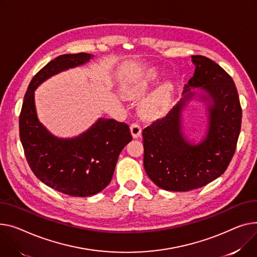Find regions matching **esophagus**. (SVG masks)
<instances>
[{
  "mask_svg": "<svg viewBox=\"0 0 257 257\" xmlns=\"http://www.w3.org/2000/svg\"><path fill=\"white\" fill-rule=\"evenodd\" d=\"M130 132H131V135H132L133 139H139V138H141V135H142V128L139 124L133 123L130 126Z\"/></svg>",
  "mask_w": 257,
  "mask_h": 257,
  "instance_id": "1",
  "label": "esophagus"
}]
</instances>
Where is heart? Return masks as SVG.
Instances as JSON below:
<instances>
[{
  "label": "heart",
  "mask_w": 257,
  "mask_h": 257,
  "mask_svg": "<svg viewBox=\"0 0 257 257\" xmlns=\"http://www.w3.org/2000/svg\"><path fill=\"white\" fill-rule=\"evenodd\" d=\"M159 74L155 70H147L132 78L123 89V96L129 100L143 97L148 90L157 81ZM173 83L165 81L158 88L146 96L140 103V112L148 118H155L163 115L169 109L173 101Z\"/></svg>",
  "instance_id": "obj_1"
}]
</instances>
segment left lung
I'll return each instance as SVG.
<instances>
[{
    "label": "left lung",
    "mask_w": 257,
    "mask_h": 257,
    "mask_svg": "<svg viewBox=\"0 0 257 257\" xmlns=\"http://www.w3.org/2000/svg\"><path fill=\"white\" fill-rule=\"evenodd\" d=\"M191 58L195 71L183 98L143 131L146 173L167 191H190L219 178L231 161L241 130L242 108L232 78L209 58ZM196 97L208 110L206 134L197 143L185 135L181 119L187 103Z\"/></svg>",
    "instance_id": "8db88e82"
}]
</instances>
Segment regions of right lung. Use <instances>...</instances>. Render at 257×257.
Wrapping results in <instances>:
<instances>
[{"instance_id": "add662e5", "label": "right lung", "mask_w": 257, "mask_h": 257, "mask_svg": "<svg viewBox=\"0 0 257 257\" xmlns=\"http://www.w3.org/2000/svg\"><path fill=\"white\" fill-rule=\"evenodd\" d=\"M93 57L68 54L45 65L31 80L20 115L21 142L32 172L48 187L71 196L95 195L110 183L119 153L132 141L129 126L99 117L74 138H58L39 121L35 90L51 76L87 64Z\"/></svg>"}]
</instances>
